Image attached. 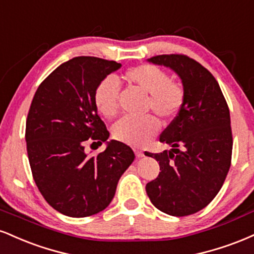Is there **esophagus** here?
<instances>
[{
	"instance_id": "1",
	"label": "esophagus",
	"mask_w": 254,
	"mask_h": 254,
	"mask_svg": "<svg viewBox=\"0 0 254 254\" xmlns=\"http://www.w3.org/2000/svg\"><path fill=\"white\" fill-rule=\"evenodd\" d=\"M135 156H136V158H142V157H144V152L135 150Z\"/></svg>"
}]
</instances>
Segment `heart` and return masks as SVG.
Segmentation results:
<instances>
[{"mask_svg":"<svg viewBox=\"0 0 254 254\" xmlns=\"http://www.w3.org/2000/svg\"><path fill=\"white\" fill-rule=\"evenodd\" d=\"M129 85L147 94L146 107L162 119H170L180 112L184 103V90L178 83L170 80L169 74L154 65H138L124 74ZM119 89L112 78H106L95 88L94 104L104 118H112L118 112ZM159 129L153 116L142 119L124 118L113 128L115 139L132 146L148 142Z\"/></svg>","mask_w":254,"mask_h":254,"instance_id":"heart-1","label":"heart"}]
</instances>
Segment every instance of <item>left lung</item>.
I'll return each mask as SVG.
<instances>
[{
	"mask_svg": "<svg viewBox=\"0 0 254 254\" xmlns=\"http://www.w3.org/2000/svg\"><path fill=\"white\" fill-rule=\"evenodd\" d=\"M147 62L171 68L180 77L184 103L159 138L171 150L145 152L160 166L156 180L146 184V192L163 213L190 215L213 201L231 168L233 139L229 109L213 74L193 59L163 55Z\"/></svg>",
	"mask_w": 254,
	"mask_h": 254,
	"instance_id": "8db88e82",
	"label": "left lung"
}]
</instances>
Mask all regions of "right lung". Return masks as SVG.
<instances>
[{
    "instance_id": "add662e5",
    "label": "right lung",
    "mask_w": 254,
    "mask_h": 254,
    "mask_svg": "<svg viewBox=\"0 0 254 254\" xmlns=\"http://www.w3.org/2000/svg\"><path fill=\"white\" fill-rule=\"evenodd\" d=\"M120 67L114 61L76 57L59 65L33 97L26 121L33 178L47 203L66 216L106 209L135 158L124 142L107 141L109 132L92 100L98 83ZM89 138L106 142V150L89 157L84 151Z\"/></svg>"
}]
</instances>
